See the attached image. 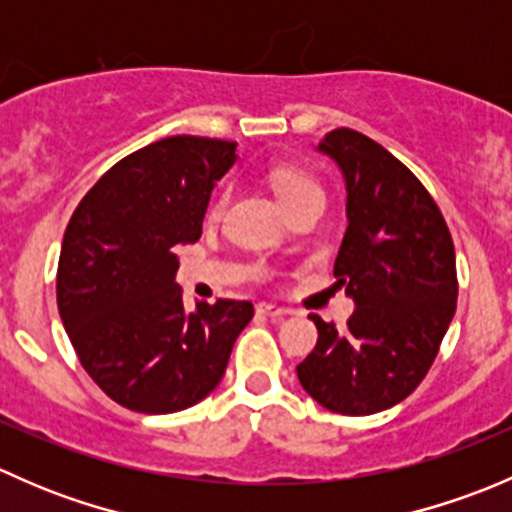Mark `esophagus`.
Here are the masks:
<instances>
[{
    "instance_id": "1",
    "label": "esophagus",
    "mask_w": 512,
    "mask_h": 512,
    "mask_svg": "<svg viewBox=\"0 0 512 512\" xmlns=\"http://www.w3.org/2000/svg\"><path fill=\"white\" fill-rule=\"evenodd\" d=\"M257 312L265 314V317H270V319H282V317H287V314H289L285 307H277V304H267V302L257 304Z\"/></svg>"
}]
</instances>
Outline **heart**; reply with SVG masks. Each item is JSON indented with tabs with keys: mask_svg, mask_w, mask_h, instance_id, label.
<instances>
[{
	"mask_svg": "<svg viewBox=\"0 0 512 512\" xmlns=\"http://www.w3.org/2000/svg\"><path fill=\"white\" fill-rule=\"evenodd\" d=\"M270 183H272V190H275L277 200H280L285 210H292L304 203L324 205L322 185H319L307 170L294 168V165H280V168L272 170ZM220 210H223V198L213 205V215H218Z\"/></svg>",
	"mask_w": 512,
	"mask_h": 512,
	"instance_id": "obj_1",
	"label": "heart"
}]
</instances>
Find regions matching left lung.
<instances>
[{
  "instance_id": "left-lung-1",
  "label": "left lung",
  "mask_w": 512,
  "mask_h": 512,
  "mask_svg": "<svg viewBox=\"0 0 512 512\" xmlns=\"http://www.w3.org/2000/svg\"><path fill=\"white\" fill-rule=\"evenodd\" d=\"M317 151L347 188L334 277L356 309L344 332L309 314L319 339L297 376L324 409L369 416L404 401L431 369L456 312V252L428 190L384 146L337 128Z\"/></svg>"
}]
</instances>
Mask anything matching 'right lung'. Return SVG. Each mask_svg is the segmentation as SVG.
<instances>
[{
	"instance_id": "obj_1",
	"label": "right lung",
	"mask_w": 512,
	"mask_h": 512,
	"mask_svg": "<svg viewBox=\"0 0 512 512\" xmlns=\"http://www.w3.org/2000/svg\"><path fill=\"white\" fill-rule=\"evenodd\" d=\"M237 143L173 136L118 160L64 232L56 275L61 322L81 366L116 404L173 414L225 374L255 309L245 299L183 307L175 247L203 232L215 183Z\"/></svg>"
}]
</instances>
